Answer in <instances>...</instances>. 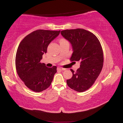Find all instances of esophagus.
<instances>
[{
	"label": "esophagus",
	"instance_id": "34e87169",
	"mask_svg": "<svg viewBox=\"0 0 123 123\" xmlns=\"http://www.w3.org/2000/svg\"><path fill=\"white\" fill-rule=\"evenodd\" d=\"M57 70H66V69H65V68H61V67H58L57 68Z\"/></svg>",
	"mask_w": 123,
	"mask_h": 123
}]
</instances>
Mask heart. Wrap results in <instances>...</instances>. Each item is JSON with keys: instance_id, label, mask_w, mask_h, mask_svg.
Returning <instances> with one entry per match:
<instances>
[{"instance_id": "b5f03b06", "label": "heart", "mask_w": 123, "mask_h": 123, "mask_svg": "<svg viewBox=\"0 0 123 123\" xmlns=\"http://www.w3.org/2000/svg\"><path fill=\"white\" fill-rule=\"evenodd\" d=\"M67 42V41L66 39H64V38H60V39H59V43H64V42Z\"/></svg>"}]
</instances>
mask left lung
<instances>
[{
    "label": "left lung",
    "mask_w": 123,
    "mask_h": 123,
    "mask_svg": "<svg viewBox=\"0 0 123 123\" xmlns=\"http://www.w3.org/2000/svg\"><path fill=\"white\" fill-rule=\"evenodd\" d=\"M61 35L71 43L73 53L70 61H78L80 67L67 80L70 88L79 92L88 89L94 84L102 70L104 55L100 42L91 32L83 29H67Z\"/></svg>",
    "instance_id": "1"
}]
</instances>
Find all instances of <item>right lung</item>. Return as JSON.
I'll use <instances>...</instances> for the list:
<instances>
[{
	"label": "right lung",
	"instance_id": "1",
	"mask_svg": "<svg viewBox=\"0 0 123 123\" xmlns=\"http://www.w3.org/2000/svg\"><path fill=\"white\" fill-rule=\"evenodd\" d=\"M60 31H34L25 37L18 47L15 59L17 72L25 85L35 92L48 88L57 72L56 66L48 68L40 61L49 43Z\"/></svg>",
	"mask_w": 123,
	"mask_h": 123
}]
</instances>
